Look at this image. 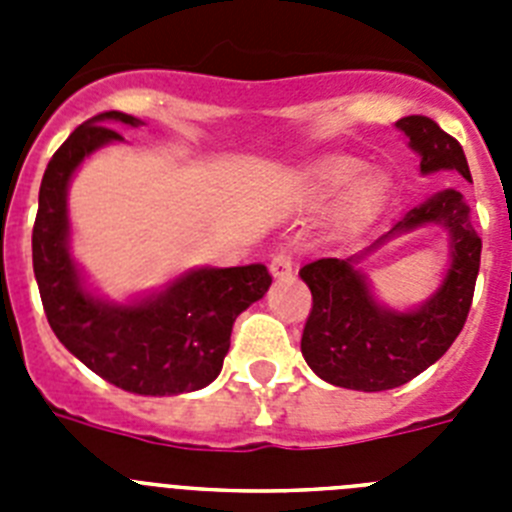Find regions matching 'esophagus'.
I'll return each mask as SVG.
<instances>
[{"instance_id":"1","label":"esophagus","mask_w":512,"mask_h":512,"mask_svg":"<svg viewBox=\"0 0 512 512\" xmlns=\"http://www.w3.org/2000/svg\"><path fill=\"white\" fill-rule=\"evenodd\" d=\"M269 269L274 277H289L292 269H295V261H292V251L289 248H277V251L271 253L269 259Z\"/></svg>"}]
</instances>
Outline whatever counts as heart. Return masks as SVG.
Segmentation results:
<instances>
[{"instance_id": "heart-1", "label": "heart", "mask_w": 512, "mask_h": 512, "mask_svg": "<svg viewBox=\"0 0 512 512\" xmlns=\"http://www.w3.org/2000/svg\"><path fill=\"white\" fill-rule=\"evenodd\" d=\"M359 171V164L351 161V158H338V161H330L323 169L318 171V182L325 192H336L338 187L348 184L354 179V174ZM384 194V179L374 171L359 176L351 187L346 197V212L348 215H366L369 210L377 207V202L382 200Z\"/></svg>"}]
</instances>
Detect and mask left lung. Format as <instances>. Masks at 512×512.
<instances>
[{"label":"left lung","mask_w":512,"mask_h":512,"mask_svg":"<svg viewBox=\"0 0 512 512\" xmlns=\"http://www.w3.org/2000/svg\"><path fill=\"white\" fill-rule=\"evenodd\" d=\"M397 128L410 138L423 174L451 169L472 179L459 140L443 133L431 117H402ZM431 222L443 224L452 238V266L442 287L418 311L395 313L382 308L371 297L355 264L390 234ZM479 253L482 238L474 230L467 202L461 192L446 189L413 207L390 233L361 253L305 264L300 277L312 292V310L300 346L307 366L325 382L361 392L392 390L418 377L449 351L467 323L479 274Z\"/></svg>","instance_id":"obj_1"}]
</instances>
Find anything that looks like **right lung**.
Listing matches in <instances>:
<instances>
[{
  "label": "right lung",
  "instance_id": "right-lung-1",
  "mask_svg": "<svg viewBox=\"0 0 512 512\" xmlns=\"http://www.w3.org/2000/svg\"><path fill=\"white\" fill-rule=\"evenodd\" d=\"M107 122L140 125L125 112L89 117L53 153L40 182L33 269L45 318L58 341L94 374L135 395L202 390L223 369L235 318L271 284L264 264L194 269L133 305L89 295L69 253L66 189L89 153L122 140Z\"/></svg>",
  "mask_w": 512,
  "mask_h": 512
}]
</instances>
